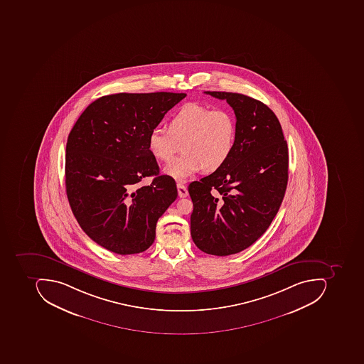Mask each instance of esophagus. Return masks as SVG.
<instances>
[{
    "instance_id": "1",
    "label": "esophagus",
    "mask_w": 364,
    "mask_h": 364,
    "mask_svg": "<svg viewBox=\"0 0 364 364\" xmlns=\"http://www.w3.org/2000/svg\"><path fill=\"white\" fill-rule=\"evenodd\" d=\"M177 191H178V196L181 198H186L188 196V191L186 186H183V183H177Z\"/></svg>"
}]
</instances>
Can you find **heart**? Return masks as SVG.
<instances>
[{
	"label": "heart",
	"instance_id": "b5f03b06",
	"mask_svg": "<svg viewBox=\"0 0 364 364\" xmlns=\"http://www.w3.org/2000/svg\"><path fill=\"white\" fill-rule=\"evenodd\" d=\"M236 138L237 124L230 110L188 102L169 119L168 129L150 131L148 149L155 159L169 162L183 144L185 153L164 168L166 175L183 181L202 169L221 168L235 149Z\"/></svg>",
	"mask_w": 364,
	"mask_h": 364
}]
</instances>
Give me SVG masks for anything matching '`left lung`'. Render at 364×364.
I'll use <instances>...</instances> for the list:
<instances>
[{
    "label": "left lung",
    "mask_w": 364,
    "mask_h": 364,
    "mask_svg": "<svg viewBox=\"0 0 364 364\" xmlns=\"http://www.w3.org/2000/svg\"><path fill=\"white\" fill-rule=\"evenodd\" d=\"M205 93L233 108L237 138L221 168L188 187L191 237L202 252L228 256L252 245L278 213L288 185V144L264 102L238 93Z\"/></svg>",
    "instance_id": "8db88e82"
}]
</instances>
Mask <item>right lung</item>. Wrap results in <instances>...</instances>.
<instances>
[{
    "label": "right lung",
    "instance_id": "1",
    "mask_svg": "<svg viewBox=\"0 0 364 364\" xmlns=\"http://www.w3.org/2000/svg\"><path fill=\"white\" fill-rule=\"evenodd\" d=\"M185 93L102 96L84 110L68 136L65 188L82 230L119 255L139 254L155 240L157 220L177 198L175 181L159 175L148 149L150 131ZM155 178L140 185L145 176Z\"/></svg>",
    "mask_w": 364,
    "mask_h": 364
}]
</instances>
